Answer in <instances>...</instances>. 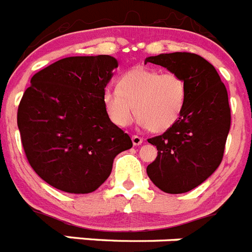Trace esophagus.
<instances>
[{"mask_svg":"<svg viewBox=\"0 0 252 252\" xmlns=\"http://www.w3.org/2000/svg\"><path fill=\"white\" fill-rule=\"evenodd\" d=\"M131 140H132V144H133V145H135V146L141 145L142 141H144V140H142V137L137 136V135H133V136L131 137Z\"/></svg>","mask_w":252,"mask_h":252,"instance_id":"1","label":"esophagus"}]
</instances>
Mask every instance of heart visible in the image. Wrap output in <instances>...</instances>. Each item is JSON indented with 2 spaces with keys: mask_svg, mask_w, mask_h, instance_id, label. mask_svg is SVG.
I'll return each mask as SVG.
<instances>
[{
  "mask_svg": "<svg viewBox=\"0 0 252 252\" xmlns=\"http://www.w3.org/2000/svg\"><path fill=\"white\" fill-rule=\"evenodd\" d=\"M186 99V81L178 73L146 66L124 73L117 90H107L103 94L107 113L117 126H128L136 112L141 124L153 132L170 128L183 112Z\"/></svg>",
  "mask_w": 252,
  "mask_h": 252,
  "instance_id": "heart-1",
  "label": "heart"
}]
</instances>
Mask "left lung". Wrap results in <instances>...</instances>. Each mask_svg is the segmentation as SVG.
Segmentation results:
<instances>
[{
    "mask_svg": "<svg viewBox=\"0 0 252 252\" xmlns=\"http://www.w3.org/2000/svg\"><path fill=\"white\" fill-rule=\"evenodd\" d=\"M148 62L183 78L187 99L179 120L148 140L157 146L158 157L146 173L162 192H189L208 179L223 158L231 126L227 90L215 66L197 54H160L146 58Z\"/></svg>",
    "mask_w": 252,
    "mask_h": 252,
    "instance_id": "obj_1",
    "label": "left lung"
}]
</instances>
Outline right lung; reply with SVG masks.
Here are the masks:
<instances>
[{"label":"right lung","mask_w":252,"mask_h":252,"mask_svg":"<svg viewBox=\"0 0 252 252\" xmlns=\"http://www.w3.org/2000/svg\"><path fill=\"white\" fill-rule=\"evenodd\" d=\"M117 66L110 55L69 57L31 78L17 126L31 168L51 187L74 194L94 192L110 177L116 155L132 148L103 103Z\"/></svg>","instance_id":"obj_1"}]
</instances>
